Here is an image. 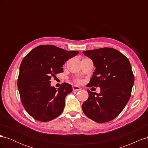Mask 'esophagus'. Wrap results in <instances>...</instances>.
<instances>
[{"mask_svg":"<svg viewBox=\"0 0 148 148\" xmlns=\"http://www.w3.org/2000/svg\"><path fill=\"white\" fill-rule=\"evenodd\" d=\"M72 88H73V91H79V90H81V89H82L81 88L78 86H75V85H74V86H73Z\"/></svg>","mask_w":148,"mask_h":148,"instance_id":"esophagus-1","label":"esophagus"}]
</instances>
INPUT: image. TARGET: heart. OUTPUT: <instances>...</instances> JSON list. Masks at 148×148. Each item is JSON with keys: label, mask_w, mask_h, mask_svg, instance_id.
Returning <instances> with one entry per match:
<instances>
[{"label": "heart", "mask_w": 148, "mask_h": 148, "mask_svg": "<svg viewBox=\"0 0 148 148\" xmlns=\"http://www.w3.org/2000/svg\"><path fill=\"white\" fill-rule=\"evenodd\" d=\"M75 82L76 83H81L82 81L81 79H79V78H76V79H75Z\"/></svg>", "instance_id": "b5f03b06"}]
</instances>
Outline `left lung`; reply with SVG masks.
Masks as SVG:
<instances>
[{
    "instance_id": "left-lung-1",
    "label": "left lung",
    "mask_w": 148,
    "mask_h": 148,
    "mask_svg": "<svg viewBox=\"0 0 148 148\" xmlns=\"http://www.w3.org/2000/svg\"><path fill=\"white\" fill-rule=\"evenodd\" d=\"M83 53L92 60L96 67L88 86L101 88L99 94L88 89L89 97L83 102V111L96 122H108L117 117L130 98L135 81L131 64L123 53L113 48Z\"/></svg>"
}]
</instances>
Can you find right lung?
Listing matches in <instances>:
<instances>
[{"label": "right lung", "mask_w": 148, "mask_h": 148, "mask_svg": "<svg viewBox=\"0 0 148 148\" xmlns=\"http://www.w3.org/2000/svg\"><path fill=\"white\" fill-rule=\"evenodd\" d=\"M78 53L52 45H41L24 57L17 85L22 104L34 119L48 122L62 113L65 97L72 91V86L64 83L57 89L51 86L50 80L63 72L64 64Z\"/></svg>", "instance_id": "right-lung-1"}]
</instances>
